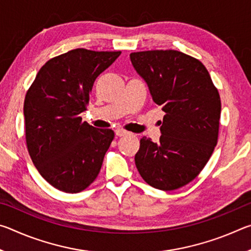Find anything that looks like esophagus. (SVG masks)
<instances>
[{
    "label": "esophagus",
    "mask_w": 251,
    "mask_h": 251,
    "mask_svg": "<svg viewBox=\"0 0 251 251\" xmlns=\"http://www.w3.org/2000/svg\"><path fill=\"white\" fill-rule=\"evenodd\" d=\"M115 134H116V136H125V135H127V134H129L128 131H126L125 129H122V128H117L116 130H115Z\"/></svg>",
    "instance_id": "esophagus-1"
}]
</instances>
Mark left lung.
I'll list each match as a JSON object with an SVG mask.
<instances>
[{
    "label": "left lung",
    "mask_w": 251,
    "mask_h": 251,
    "mask_svg": "<svg viewBox=\"0 0 251 251\" xmlns=\"http://www.w3.org/2000/svg\"><path fill=\"white\" fill-rule=\"evenodd\" d=\"M136 72L165 112L158 143L144 136L135 164L148 185L174 190L194 180L217 145L222 103L197 58L174 50L131 53Z\"/></svg>",
    "instance_id": "left-lung-1"
}]
</instances>
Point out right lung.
<instances>
[{
	"instance_id": "1",
	"label": "right lung",
	"mask_w": 251,
	"mask_h": 251,
	"mask_svg": "<svg viewBox=\"0 0 251 251\" xmlns=\"http://www.w3.org/2000/svg\"><path fill=\"white\" fill-rule=\"evenodd\" d=\"M121 52L85 49L50 58L25 95V138L42 177L65 193H79L96 179L114 139L112 129L82 121L95 79Z\"/></svg>"
}]
</instances>
